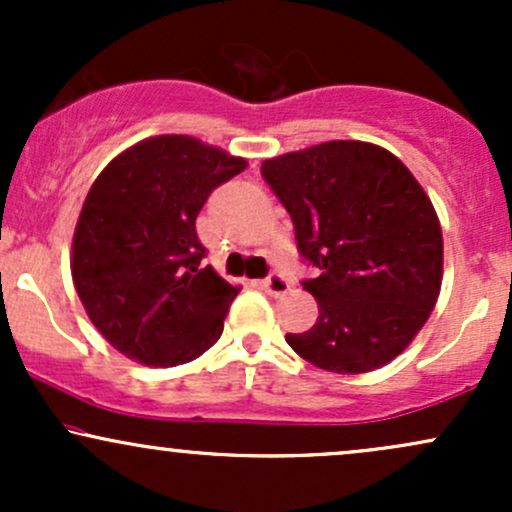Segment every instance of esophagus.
I'll return each instance as SVG.
<instances>
[{"instance_id":"34e87169","label":"esophagus","mask_w":512,"mask_h":512,"mask_svg":"<svg viewBox=\"0 0 512 512\" xmlns=\"http://www.w3.org/2000/svg\"><path fill=\"white\" fill-rule=\"evenodd\" d=\"M262 286H264V291L272 293V296H284V293L291 289L289 279H286V276H284V274H279V272H272V274H269L267 279L262 281Z\"/></svg>"}]
</instances>
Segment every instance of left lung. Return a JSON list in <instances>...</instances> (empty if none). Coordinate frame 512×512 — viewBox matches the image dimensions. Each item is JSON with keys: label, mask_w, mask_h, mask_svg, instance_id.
<instances>
[{"label": "left lung", "mask_w": 512, "mask_h": 512, "mask_svg": "<svg viewBox=\"0 0 512 512\" xmlns=\"http://www.w3.org/2000/svg\"><path fill=\"white\" fill-rule=\"evenodd\" d=\"M262 178L291 214L303 262L317 269L303 289L320 317L286 342L332 373L390 363L424 327L440 291L443 233L431 199L397 156L366 142L269 158Z\"/></svg>", "instance_id": "8db88e82"}]
</instances>
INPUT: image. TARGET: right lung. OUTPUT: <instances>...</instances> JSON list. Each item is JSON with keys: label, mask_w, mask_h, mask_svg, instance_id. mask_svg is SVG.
<instances>
[{"label": "right lung", "mask_w": 512, "mask_h": 512, "mask_svg": "<svg viewBox=\"0 0 512 512\" xmlns=\"http://www.w3.org/2000/svg\"><path fill=\"white\" fill-rule=\"evenodd\" d=\"M248 163L185 134L144 139L105 166L81 209L72 279L120 354L166 368L202 356L238 296L204 264L197 216Z\"/></svg>", "instance_id": "right-lung-1"}]
</instances>
